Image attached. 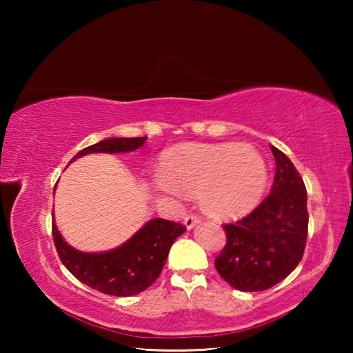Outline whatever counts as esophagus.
I'll return each mask as SVG.
<instances>
[{
    "label": "esophagus",
    "mask_w": 353,
    "mask_h": 353,
    "mask_svg": "<svg viewBox=\"0 0 353 353\" xmlns=\"http://www.w3.org/2000/svg\"><path fill=\"white\" fill-rule=\"evenodd\" d=\"M199 216H196V214H188V216H185V219H183V224H185V227H187V229L190 230V229H193V227L199 223Z\"/></svg>",
    "instance_id": "34e87169"
}]
</instances>
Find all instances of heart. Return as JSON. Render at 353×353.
<instances>
[{
	"label": "heart",
	"mask_w": 353,
	"mask_h": 353,
	"mask_svg": "<svg viewBox=\"0 0 353 353\" xmlns=\"http://www.w3.org/2000/svg\"><path fill=\"white\" fill-rule=\"evenodd\" d=\"M160 171V190L198 193L202 208L219 219L249 213L268 185L265 159L249 145H179L162 155Z\"/></svg>",
	"instance_id": "1"
}]
</instances>
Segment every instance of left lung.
Wrapping results in <instances>:
<instances>
[{
	"label": "left lung",
	"mask_w": 353,
	"mask_h": 353,
	"mask_svg": "<svg viewBox=\"0 0 353 353\" xmlns=\"http://www.w3.org/2000/svg\"><path fill=\"white\" fill-rule=\"evenodd\" d=\"M271 193L246 218L224 224L227 241L214 260L219 276L240 291H265L294 271L308 234L307 190L291 160L271 146Z\"/></svg>",
	"instance_id": "obj_1"
}]
</instances>
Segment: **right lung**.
Returning a JSON list of instances; mask_svg holds the SVG:
<instances>
[{
    "label": "right lung",
    "mask_w": 353,
    "mask_h": 353,
    "mask_svg": "<svg viewBox=\"0 0 353 353\" xmlns=\"http://www.w3.org/2000/svg\"><path fill=\"white\" fill-rule=\"evenodd\" d=\"M145 141L146 137L105 139L83 148L74 159L94 152H130L141 148ZM183 232L185 225L181 223L155 218L148 221L121 246L105 252H81L63 240L52 218V238L65 268L90 288L119 297L139 294L157 280L172 243Z\"/></svg>",
    "instance_id": "obj_1"
}]
</instances>
